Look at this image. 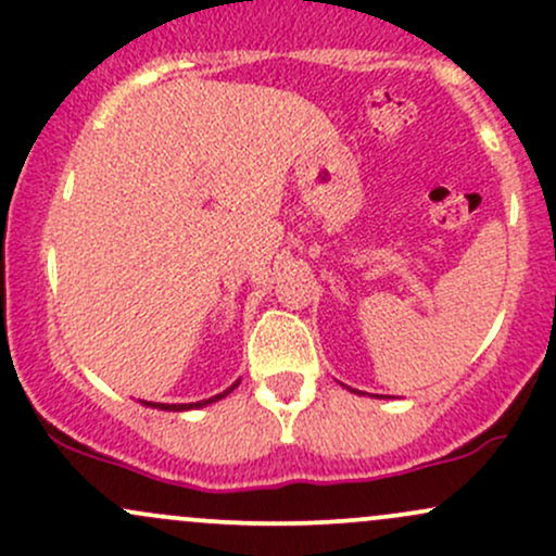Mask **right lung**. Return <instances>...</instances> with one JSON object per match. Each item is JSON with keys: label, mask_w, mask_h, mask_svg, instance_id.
I'll return each instance as SVG.
<instances>
[{"label": "right lung", "mask_w": 556, "mask_h": 556, "mask_svg": "<svg viewBox=\"0 0 556 556\" xmlns=\"http://www.w3.org/2000/svg\"><path fill=\"white\" fill-rule=\"evenodd\" d=\"M240 384V379L235 381L232 387L229 389H225V392L222 394H214V397H208V400H201V402H188V405H164V402H143L146 407H159V410H172V413H180V410H193V407H203V405H212V402H216V400H222V397H227L229 392H232L235 387Z\"/></svg>", "instance_id": "obj_1"}]
</instances>
